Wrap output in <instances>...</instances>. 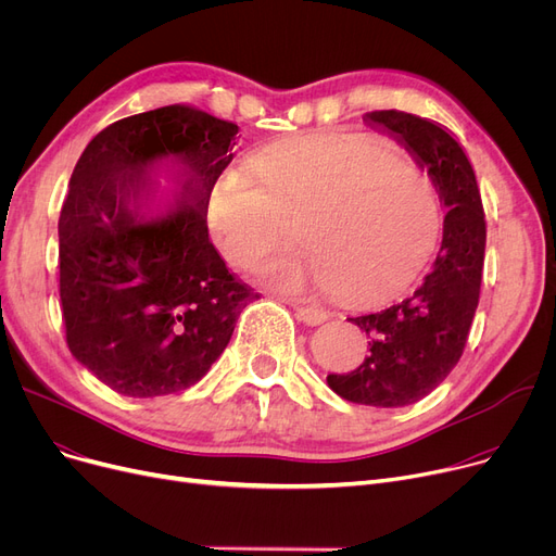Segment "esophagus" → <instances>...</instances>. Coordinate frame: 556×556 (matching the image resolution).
<instances>
[{"label": "esophagus", "mask_w": 556, "mask_h": 556, "mask_svg": "<svg viewBox=\"0 0 556 556\" xmlns=\"http://www.w3.org/2000/svg\"><path fill=\"white\" fill-rule=\"evenodd\" d=\"M290 306L295 308L298 319H302V323H306V325H311V327H313V325H323L325 319L329 317V313H327L325 308L306 304V302H302V300H290Z\"/></svg>", "instance_id": "obj_1"}]
</instances>
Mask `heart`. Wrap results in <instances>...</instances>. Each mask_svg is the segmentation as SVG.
I'll return each instance as SVG.
<instances>
[{"mask_svg":"<svg viewBox=\"0 0 556 556\" xmlns=\"http://www.w3.org/2000/svg\"><path fill=\"white\" fill-rule=\"evenodd\" d=\"M302 223L308 248L256 268L281 293L346 288L376 304L399 295L442 231L430 175L399 151L363 139H317L266 151L248 173H227L212 191L210 227L220 254L239 268L281 245Z\"/></svg>","mask_w":556,"mask_h":556,"instance_id":"heart-1","label":"heart"}]
</instances>
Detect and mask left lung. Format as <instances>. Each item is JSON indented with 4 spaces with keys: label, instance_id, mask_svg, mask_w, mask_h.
I'll use <instances>...</instances> for the list:
<instances>
[{
    "label": "left lung",
    "instance_id": "8db88e82",
    "mask_svg": "<svg viewBox=\"0 0 556 556\" xmlns=\"http://www.w3.org/2000/svg\"><path fill=\"white\" fill-rule=\"evenodd\" d=\"M363 122L428 170L446 210L442 248L421 286L386 311L349 317L369 336V354L354 371L327 376L346 401L401 407L430 394L464 352L480 300L486 223L473 166L442 126L399 110L367 112Z\"/></svg>",
    "mask_w": 556,
    "mask_h": 556
}]
</instances>
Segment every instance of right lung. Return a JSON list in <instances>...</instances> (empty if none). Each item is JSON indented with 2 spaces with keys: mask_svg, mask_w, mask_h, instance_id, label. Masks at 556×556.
Returning a JSON list of instances; mask_svg holds the SVG:
<instances>
[{
  "mask_svg": "<svg viewBox=\"0 0 556 556\" xmlns=\"http://www.w3.org/2000/svg\"><path fill=\"white\" fill-rule=\"evenodd\" d=\"M237 132L166 105L114 122L74 166L58 218L63 325L74 358L114 392L153 399L195 386L258 300L207 229ZM160 172L179 187L162 192Z\"/></svg>",
  "mask_w": 556,
  "mask_h": 556,
  "instance_id": "right-lung-1",
  "label": "right lung"
}]
</instances>
